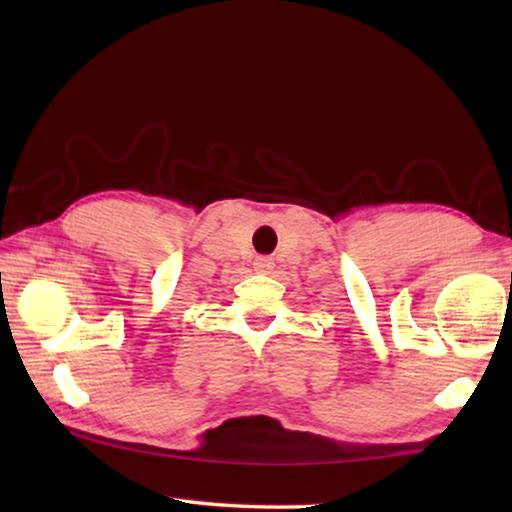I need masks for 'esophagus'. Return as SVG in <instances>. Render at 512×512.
Returning <instances> with one entry per match:
<instances>
[{"label":"esophagus","instance_id":"esophagus-1","mask_svg":"<svg viewBox=\"0 0 512 512\" xmlns=\"http://www.w3.org/2000/svg\"><path fill=\"white\" fill-rule=\"evenodd\" d=\"M253 266H255L257 273H271L275 262H273V257H257L255 262H253Z\"/></svg>","mask_w":512,"mask_h":512}]
</instances>
